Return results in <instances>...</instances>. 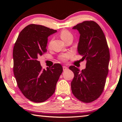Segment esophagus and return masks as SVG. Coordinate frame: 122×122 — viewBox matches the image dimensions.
<instances>
[{
    "label": "esophagus",
    "instance_id": "obj_1",
    "mask_svg": "<svg viewBox=\"0 0 122 122\" xmlns=\"http://www.w3.org/2000/svg\"><path fill=\"white\" fill-rule=\"evenodd\" d=\"M67 69H68V67H66V66H63V70L64 71H66V70H67Z\"/></svg>",
    "mask_w": 122,
    "mask_h": 122
}]
</instances>
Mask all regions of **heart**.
Returning <instances> with one entry per match:
<instances>
[{
  "label": "heart",
  "instance_id": "obj_1",
  "mask_svg": "<svg viewBox=\"0 0 122 122\" xmlns=\"http://www.w3.org/2000/svg\"><path fill=\"white\" fill-rule=\"evenodd\" d=\"M60 37L63 41H66L69 39L73 38V35L71 32L68 31V30H62L60 33ZM70 56L69 54H62L60 56V59L63 61H65L67 60L68 57Z\"/></svg>",
  "mask_w": 122,
  "mask_h": 122
}]
</instances>
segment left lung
<instances>
[{
  "label": "left lung",
  "instance_id": "8db88e82",
  "mask_svg": "<svg viewBox=\"0 0 122 122\" xmlns=\"http://www.w3.org/2000/svg\"><path fill=\"white\" fill-rule=\"evenodd\" d=\"M73 29L80 34L77 51L86 63L81 71L74 66L69 67L74 74L71 91L78 100L90 103L97 99L104 89L110 60L109 48L104 33L95 21H83Z\"/></svg>",
  "mask_w": 122,
  "mask_h": 122
}]
</instances>
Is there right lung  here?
I'll list each match as a JSON object with an SVG mask.
<instances>
[{
    "label": "right lung",
    "mask_w": 122,
    "mask_h": 122,
    "mask_svg": "<svg viewBox=\"0 0 122 122\" xmlns=\"http://www.w3.org/2000/svg\"><path fill=\"white\" fill-rule=\"evenodd\" d=\"M57 32L39 25L22 30L13 51V72L18 86L29 100L43 102L54 93L63 68L60 63L42 69L38 58L47 51L48 37Z\"/></svg>",
    "instance_id": "right-lung-1"
}]
</instances>
